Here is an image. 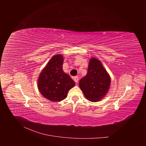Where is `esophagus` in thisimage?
<instances>
[{
	"label": "esophagus",
	"instance_id": "esophagus-1",
	"mask_svg": "<svg viewBox=\"0 0 146 146\" xmlns=\"http://www.w3.org/2000/svg\"><path fill=\"white\" fill-rule=\"evenodd\" d=\"M74 82H76V83H77L78 82V77L77 76L74 77Z\"/></svg>",
	"mask_w": 146,
	"mask_h": 146
}]
</instances>
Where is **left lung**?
I'll use <instances>...</instances> for the list:
<instances>
[{
  "mask_svg": "<svg viewBox=\"0 0 146 146\" xmlns=\"http://www.w3.org/2000/svg\"><path fill=\"white\" fill-rule=\"evenodd\" d=\"M110 82V76L100 61L92 58L90 61L87 74L80 79L79 86L88 100L98 102L102 99L108 91Z\"/></svg>",
  "mask_w": 146,
  "mask_h": 146,
  "instance_id": "obj_1",
  "label": "left lung"
}]
</instances>
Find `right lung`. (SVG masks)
Here are the masks:
<instances>
[{"instance_id":"add662e5","label":"right lung","mask_w":146,"mask_h":146,"mask_svg":"<svg viewBox=\"0 0 146 146\" xmlns=\"http://www.w3.org/2000/svg\"><path fill=\"white\" fill-rule=\"evenodd\" d=\"M63 57L54 56L42 70L38 82V89L41 94L52 102H60L67 96L75 82L62 69Z\"/></svg>"}]
</instances>
